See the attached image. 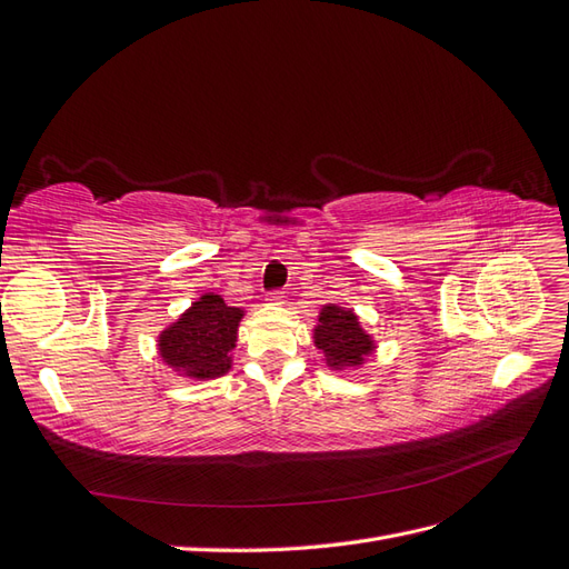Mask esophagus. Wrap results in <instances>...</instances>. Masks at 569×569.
<instances>
[{
	"instance_id": "1",
	"label": "esophagus",
	"mask_w": 569,
	"mask_h": 569,
	"mask_svg": "<svg viewBox=\"0 0 569 569\" xmlns=\"http://www.w3.org/2000/svg\"><path fill=\"white\" fill-rule=\"evenodd\" d=\"M267 300H269V302H273V306H283V300H286L283 290H271V293L267 296Z\"/></svg>"
}]
</instances>
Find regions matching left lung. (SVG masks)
Masks as SVG:
<instances>
[{
    "label": "left lung",
    "instance_id": "1",
    "mask_svg": "<svg viewBox=\"0 0 569 569\" xmlns=\"http://www.w3.org/2000/svg\"><path fill=\"white\" fill-rule=\"evenodd\" d=\"M315 347L325 353V361L335 371L341 368H356L371 356L376 345L373 337L361 327L353 310L339 308L335 302L322 308L315 325Z\"/></svg>",
    "mask_w": 569,
    "mask_h": 569
}]
</instances>
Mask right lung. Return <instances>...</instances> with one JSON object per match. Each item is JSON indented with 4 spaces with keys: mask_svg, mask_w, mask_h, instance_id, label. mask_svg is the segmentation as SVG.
Masks as SVG:
<instances>
[{
    "mask_svg": "<svg viewBox=\"0 0 569 569\" xmlns=\"http://www.w3.org/2000/svg\"><path fill=\"white\" fill-rule=\"evenodd\" d=\"M242 315V308H230L216 293L201 296L157 339L162 361L193 380L224 376L232 368L230 351Z\"/></svg>",
    "mask_w": 569,
    "mask_h": 569,
    "instance_id": "obj_1",
    "label": "right lung"
}]
</instances>
